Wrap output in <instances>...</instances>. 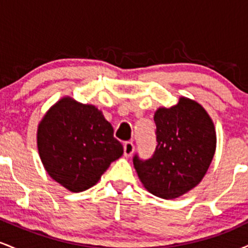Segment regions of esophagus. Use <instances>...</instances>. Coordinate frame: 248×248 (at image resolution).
I'll use <instances>...</instances> for the list:
<instances>
[{"label":"esophagus","instance_id":"34e87169","mask_svg":"<svg viewBox=\"0 0 248 248\" xmlns=\"http://www.w3.org/2000/svg\"><path fill=\"white\" fill-rule=\"evenodd\" d=\"M134 150H135V146H134L133 142H126L124 144V154L126 157H130L133 155Z\"/></svg>","mask_w":248,"mask_h":248}]
</instances>
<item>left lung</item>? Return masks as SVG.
Listing matches in <instances>:
<instances>
[{
	"label": "left lung",
	"mask_w": 248,
	"mask_h": 248,
	"mask_svg": "<svg viewBox=\"0 0 248 248\" xmlns=\"http://www.w3.org/2000/svg\"><path fill=\"white\" fill-rule=\"evenodd\" d=\"M157 146L153 157L133 163L143 186L153 195L173 199L201 183L217 144L215 124L205 108L181 96L178 104L155 112Z\"/></svg>",
	"instance_id": "obj_1"
}]
</instances>
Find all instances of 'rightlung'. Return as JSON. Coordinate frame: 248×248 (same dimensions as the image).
I'll list each match as a JSON object with an SVG mask.
<instances>
[{"label": "right lung", "instance_id": "right-lung-1", "mask_svg": "<svg viewBox=\"0 0 248 248\" xmlns=\"http://www.w3.org/2000/svg\"><path fill=\"white\" fill-rule=\"evenodd\" d=\"M37 148L47 175L72 192L95 186L124 154L101 110L71 96H62L43 116Z\"/></svg>", "mask_w": 248, "mask_h": 248}]
</instances>
